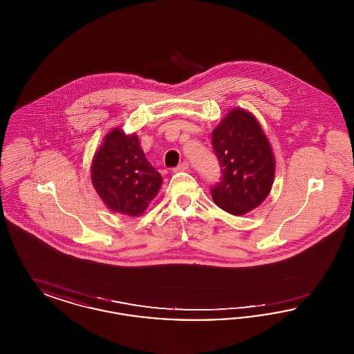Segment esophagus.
I'll list each match as a JSON object with an SVG mask.
<instances>
[{
    "mask_svg": "<svg viewBox=\"0 0 354 354\" xmlns=\"http://www.w3.org/2000/svg\"><path fill=\"white\" fill-rule=\"evenodd\" d=\"M187 169H188V162L183 160L179 166H176V167L174 169V171H175V172H180V171H185Z\"/></svg>",
    "mask_w": 354,
    "mask_h": 354,
    "instance_id": "esophagus-1",
    "label": "esophagus"
}]
</instances>
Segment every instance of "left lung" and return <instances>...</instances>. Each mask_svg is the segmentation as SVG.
I'll return each mask as SVG.
<instances>
[{
	"mask_svg": "<svg viewBox=\"0 0 354 354\" xmlns=\"http://www.w3.org/2000/svg\"><path fill=\"white\" fill-rule=\"evenodd\" d=\"M220 182L211 188L215 204L231 215H244L264 202L274 178V158L259 122L234 109L212 133Z\"/></svg>",
	"mask_w": 354,
	"mask_h": 354,
	"instance_id": "8db88e82",
	"label": "left lung"
}]
</instances>
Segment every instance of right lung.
<instances>
[{
  "label": "right lung",
  "instance_id": "1",
  "mask_svg": "<svg viewBox=\"0 0 354 354\" xmlns=\"http://www.w3.org/2000/svg\"><path fill=\"white\" fill-rule=\"evenodd\" d=\"M91 180L111 211L138 216L156 196L162 175L146 159L136 135L114 129L94 156Z\"/></svg>",
  "mask_w": 354,
  "mask_h": 354
}]
</instances>
